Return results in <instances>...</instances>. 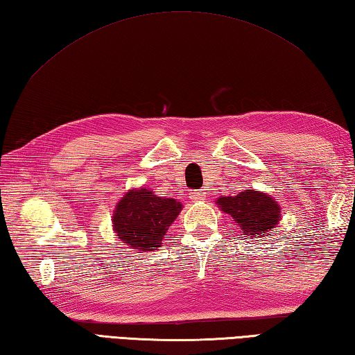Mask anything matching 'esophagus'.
I'll return each mask as SVG.
<instances>
[{
	"instance_id": "1",
	"label": "esophagus",
	"mask_w": 355,
	"mask_h": 355,
	"mask_svg": "<svg viewBox=\"0 0 355 355\" xmlns=\"http://www.w3.org/2000/svg\"><path fill=\"white\" fill-rule=\"evenodd\" d=\"M205 197H206V193H205V189H200V191H193V192H191V200L192 201H201V200H205Z\"/></svg>"
}]
</instances>
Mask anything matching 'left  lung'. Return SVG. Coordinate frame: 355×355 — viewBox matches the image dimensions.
I'll return each instance as SVG.
<instances>
[{
    "instance_id": "1",
    "label": "left lung",
    "mask_w": 355,
    "mask_h": 355,
    "mask_svg": "<svg viewBox=\"0 0 355 355\" xmlns=\"http://www.w3.org/2000/svg\"><path fill=\"white\" fill-rule=\"evenodd\" d=\"M217 205L237 221L248 239L269 237V231L280 221V207L266 193L246 189L235 197H221Z\"/></svg>"
}]
</instances>
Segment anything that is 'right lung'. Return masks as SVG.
Segmentation results:
<instances>
[{"label":"right lung","instance_id":"1","mask_svg":"<svg viewBox=\"0 0 355 355\" xmlns=\"http://www.w3.org/2000/svg\"><path fill=\"white\" fill-rule=\"evenodd\" d=\"M180 211L182 203L177 200L157 197L149 189H132L114 212L116 237L134 249L155 251Z\"/></svg>","mask_w":355,"mask_h":355}]
</instances>
